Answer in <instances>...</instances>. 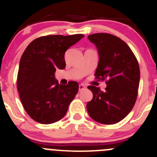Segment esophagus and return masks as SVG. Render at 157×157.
Instances as JSON below:
<instances>
[{
    "label": "esophagus",
    "mask_w": 157,
    "mask_h": 157,
    "mask_svg": "<svg viewBox=\"0 0 157 157\" xmlns=\"http://www.w3.org/2000/svg\"><path fill=\"white\" fill-rule=\"evenodd\" d=\"M85 88H86V86H85L83 84H80V85H79V90H80V91H82V90H84Z\"/></svg>",
    "instance_id": "esophagus-1"
}]
</instances>
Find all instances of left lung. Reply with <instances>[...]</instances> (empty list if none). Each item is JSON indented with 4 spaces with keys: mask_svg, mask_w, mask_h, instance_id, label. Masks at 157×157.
<instances>
[{
    "mask_svg": "<svg viewBox=\"0 0 157 157\" xmlns=\"http://www.w3.org/2000/svg\"><path fill=\"white\" fill-rule=\"evenodd\" d=\"M89 40L98 49L99 61L96 79L106 80L105 91L89 86L93 97L86 104L90 116L104 124H112L125 118L135 104L140 83L138 62L129 46L109 33H95Z\"/></svg>",
    "mask_w": 157,
    "mask_h": 157,
    "instance_id": "1",
    "label": "left lung"
}]
</instances>
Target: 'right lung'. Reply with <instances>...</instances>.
<instances>
[{"label":"right lung","instance_id":"right-lung-1","mask_svg":"<svg viewBox=\"0 0 157 157\" xmlns=\"http://www.w3.org/2000/svg\"><path fill=\"white\" fill-rule=\"evenodd\" d=\"M83 34L41 36L26 47L20 58L17 86L23 106L34 121L52 124L67 113L79 90L78 83L59 85L56 69L65 68L64 53Z\"/></svg>","mask_w":157,"mask_h":157}]
</instances>
